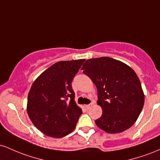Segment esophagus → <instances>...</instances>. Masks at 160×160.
<instances>
[{
	"instance_id": "esophagus-1",
	"label": "esophagus",
	"mask_w": 160,
	"mask_h": 160,
	"mask_svg": "<svg viewBox=\"0 0 160 160\" xmlns=\"http://www.w3.org/2000/svg\"><path fill=\"white\" fill-rule=\"evenodd\" d=\"M93 105V103H90V104H86V105H85V108H86V109H87V110H89V108H90Z\"/></svg>"
}]
</instances>
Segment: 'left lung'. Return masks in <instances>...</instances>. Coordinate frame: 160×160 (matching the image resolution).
<instances>
[{"mask_svg": "<svg viewBox=\"0 0 160 160\" xmlns=\"http://www.w3.org/2000/svg\"><path fill=\"white\" fill-rule=\"evenodd\" d=\"M96 86L102 115L95 121L101 129L119 133L135 123L144 103L137 74L123 62L109 57L86 60L81 68Z\"/></svg>", "mask_w": 160, "mask_h": 160, "instance_id": "obj_1", "label": "left lung"}]
</instances>
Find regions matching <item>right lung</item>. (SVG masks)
Segmentation results:
<instances>
[{
    "label": "right lung",
    "mask_w": 160,
    "mask_h": 160,
    "mask_svg": "<svg viewBox=\"0 0 160 160\" xmlns=\"http://www.w3.org/2000/svg\"><path fill=\"white\" fill-rule=\"evenodd\" d=\"M85 59L61 61L43 71L28 95L27 112L46 135L62 138L72 132L82 110L74 101L71 82Z\"/></svg>",
    "instance_id": "right-lung-1"
}]
</instances>
